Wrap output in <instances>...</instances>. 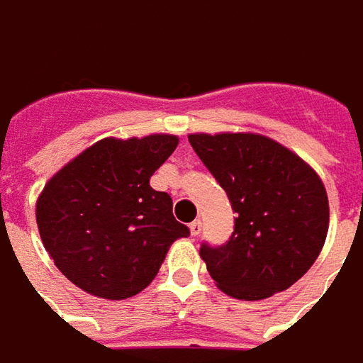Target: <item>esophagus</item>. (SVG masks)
<instances>
[{
  "label": "esophagus",
  "instance_id": "1",
  "mask_svg": "<svg viewBox=\"0 0 363 363\" xmlns=\"http://www.w3.org/2000/svg\"><path fill=\"white\" fill-rule=\"evenodd\" d=\"M189 229H191V235H193V237H196V235H201V231H203V223H201L199 219L193 220V223L189 225Z\"/></svg>",
  "mask_w": 363,
  "mask_h": 363
}]
</instances>
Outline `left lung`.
I'll list each match as a JSON object with an SVG mask.
<instances>
[{"label":"left lung","instance_id":"obj_1","mask_svg":"<svg viewBox=\"0 0 363 363\" xmlns=\"http://www.w3.org/2000/svg\"><path fill=\"white\" fill-rule=\"evenodd\" d=\"M237 213L233 237L201 247L208 275L235 299L285 291L323 249L330 203L315 170L294 150L255 132L189 134Z\"/></svg>","mask_w":363,"mask_h":363}]
</instances>
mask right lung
<instances>
[{
    "mask_svg": "<svg viewBox=\"0 0 363 363\" xmlns=\"http://www.w3.org/2000/svg\"><path fill=\"white\" fill-rule=\"evenodd\" d=\"M179 136L102 138L45 182L35 220L45 251L69 281L102 299H128L157 277L170 245L189 235L172 199L150 186Z\"/></svg>",
    "mask_w": 363,
    "mask_h": 363,
    "instance_id": "add662e5",
    "label": "right lung"
}]
</instances>
